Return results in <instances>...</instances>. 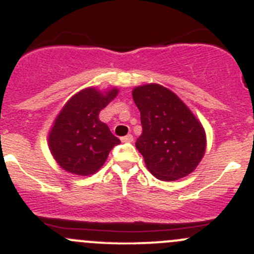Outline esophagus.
I'll return each mask as SVG.
<instances>
[{"label":"esophagus","mask_w":254,"mask_h":254,"mask_svg":"<svg viewBox=\"0 0 254 254\" xmlns=\"http://www.w3.org/2000/svg\"><path fill=\"white\" fill-rule=\"evenodd\" d=\"M132 140H134V137H132V135H127V136H123L122 137V141L123 142H131Z\"/></svg>","instance_id":"esophagus-1"}]
</instances>
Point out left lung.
<instances>
[{
  "mask_svg": "<svg viewBox=\"0 0 254 254\" xmlns=\"http://www.w3.org/2000/svg\"><path fill=\"white\" fill-rule=\"evenodd\" d=\"M140 110L142 134L135 146L147 170L161 181L187 176L202 160L205 129L175 93L160 84H145L132 90Z\"/></svg>",
  "mask_w": 254,
  "mask_h": 254,
  "instance_id": "8db88e82",
  "label": "left lung"
}]
</instances>
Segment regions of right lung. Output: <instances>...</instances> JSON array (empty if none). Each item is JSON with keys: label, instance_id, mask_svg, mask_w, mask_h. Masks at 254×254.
<instances>
[{"label": "right lung", "instance_id": "obj_1", "mask_svg": "<svg viewBox=\"0 0 254 254\" xmlns=\"http://www.w3.org/2000/svg\"><path fill=\"white\" fill-rule=\"evenodd\" d=\"M113 88L102 93L85 88L73 95L54 120L48 135V145L59 166L70 174L88 176L97 172L120 140L108 125L99 120L104 109L118 95Z\"/></svg>", "mask_w": 254, "mask_h": 254}]
</instances>
